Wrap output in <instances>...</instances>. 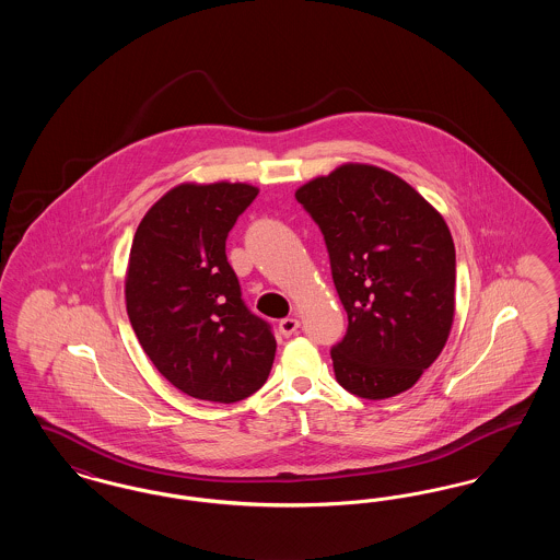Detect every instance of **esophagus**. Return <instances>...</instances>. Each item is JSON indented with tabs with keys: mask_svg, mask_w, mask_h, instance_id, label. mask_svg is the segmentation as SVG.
<instances>
[{
	"mask_svg": "<svg viewBox=\"0 0 560 560\" xmlns=\"http://www.w3.org/2000/svg\"><path fill=\"white\" fill-rule=\"evenodd\" d=\"M298 327H300V320L295 319V317L279 320V334H281L283 338H290L292 334L298 331Z\"/></svg>",
	"mask_w": 560,
	"mask_h": 560,
	"instance_id": "34e87169",
	"label": "esophagus"
}]
</instances>
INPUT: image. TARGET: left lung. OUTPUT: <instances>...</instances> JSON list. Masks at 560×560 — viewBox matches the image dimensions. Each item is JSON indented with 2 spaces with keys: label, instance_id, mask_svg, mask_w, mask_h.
<instances>
[{
  "label": "left lung",
  "instance_id": "obj_1",
  "mask_svg": "<svg viewBox=\"0 0 560 560\" xmlns=\"http://www.w3.org/2000/svg\"><path fill=\"white\" fill-rule=\"evenodd\" d=\"M319 224L348 315L336 380L361 399L411 388L441 354L455 311L452 233L399 176L347 163L295 190Z\"/></svg>",
  "mask_w": 560,
  "mask_h": 560
}]
</instances>
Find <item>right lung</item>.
I'll list each match as a JSON object with an SVG mask.
<instances>
[{
    "label": "right lung",
    "mask_w": 560,
    "mask_h": 560,
    "mask_svg": "<svg viewBox=\"0 0 560 560\" xmlns=\"http://www.w3.org/2000/svg\"><path fill=\"white\" fill-rule=\"evenodd\" d=\"M249 185H180L136 229L126 304L133 334L178 390L237 402L254 395L275 361L270 323L241 298L226 237L256 199Z\"/></svg>",
    "instance_id": "add662e5"
}]
</instances>
